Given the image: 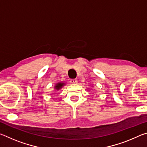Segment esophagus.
<instances>
[{"mask_svg":"<svg viewBox=\"0 0 147 147\" xmlns=\"http://www.w3.org/2000/svg\"><path fill=\"white\" fill-rule=\"evenodd\" d=\"M70 83L71 84H76L78 83V81L76 80V79H71L70 80Z\"/></svg>","mask_w":147,"mask_h":147,"instance_id":"34e87169","label":"esophagus"}]
</instances>
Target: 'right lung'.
<instances>
[{
	"label": "right lung",
	"instance_id": "add662e5",
	"mask_svg": "<svg viewBox=\"0 0 147 147\" xmlns=\"http://www.w3.org/2000/svg\"><path fill=\"white\" fill-rule=\"evenodd\" d=\"M65 85V83L64 82H59L56 83L55 84V86H54V91H58L59 90H60V89L63 88V87Z\"/></svg>",
	"mask_w": 147,
	"mask_h": 147
}]
</instances>
